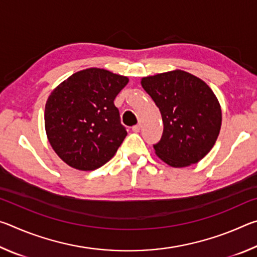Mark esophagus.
I'll return each mask as SVG.
<instances>
[{"label": "esophagus", "instance_id": "34e87169", "mask_svg": "<svg viewBox=\"0 0 257 257\" xmlns=\"http://www.w3.org/2000/svg\"><path fill=\"white\" fill-rule=\"evenodd\" d=\"M141 129H142V124L138 123V124H136V125H134V127H133V132L139 133V132H141Z\"/></svg>", "mask_w": 257, "mask_h": 257}]
</instances>
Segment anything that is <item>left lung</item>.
I'll use <instances>...</instances> for the list:
<instances>
[{
  "instance_id": "obj_1",
  "label": "left lung",
  "mask_w": 257,
  "mask_h": 257,
  "mask_svg": "<svg viewBox=\"0 0 257 257\" xmlns=\"http://www.w3.org/2000/svg\"><path fill=\"white\" fill-rule=\"evenodd\" d=\"M160 108L163 134L155 154L175 168L197 163L215 144L222 113L214 93L202 79L175 70L142 79Z\"/></svg>"
}]
</instances>
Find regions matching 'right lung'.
Masks as SVG:
<instances>
[{"mask_svg":"<svg viewBox=\"0 0 257 257\" xmlns=\"http://www.w3.org/2000/svg\"><path fill=\"white\" fill-rule=\"evenodd\" d=\"M128 81L124 76L89 68L73 73L51 93L45 130L61 160L92 171L113 158L127 136L113 101Z\"/></svg>","mask_w":257,"mask_h":257,"instance_id":"right-lung-1","label":"right lung"}]
</instances>
